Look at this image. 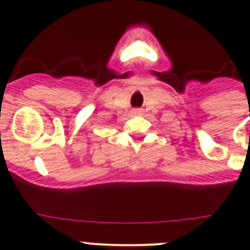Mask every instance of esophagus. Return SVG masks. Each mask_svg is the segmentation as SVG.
Instances as JSON below:
<instances>
[{"instance_id":"1","label":"esophagus","mask_w":250,"mask_h":250,"mask_svg":"<svg viewBox=\"0 0 250 250\" xmlns=\"http://www.w3.org/2000/svg\"><path fill=\"white\" fill-rule=\"evenodd\" d=\"M139 112H141V109H138V108L133 109V113H139Z\"/></svg>"}]
</instances>
